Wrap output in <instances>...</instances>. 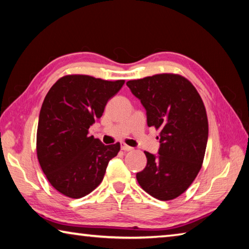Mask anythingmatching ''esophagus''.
<instances>
[{
    "label": "esophagus",
    "mask_w": 249,
    "mask_h": 249,
    "mask_svg": "<svg viewBox=\"0 0 249 249\" xmlns=\"http://www.w3.org/2000/svg\"><path fill=\"white\" fill-rule=\"evenodd\" d=\"M121 150H124V151H131L132 147L127 145V144H125V143H121Z\"/></svg>",
    "instance_id": "esophagus-1"
}]
</instances>
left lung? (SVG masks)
I'll return each mask as SVG.
<instances>
[{
	"mask_svg": "<svg viewBox=\"0 0 249 249\" xmlns=\"http://www.w3.org/2000/svg\"><path fill=\"white\" fill-rule=\"evenodd\" d=\"M127 86L144 107L147 125L160 131L158 154L144 152L147 163L137 174L138 182L156 199H175L193 184L206 153L209 129L202 99L177 74H156Z\"/></svg>",
	"mask_w": 249,
	"mask_h": 249,
	"instance_id": "left-lung-1",
	"label": "left lung"
}]
</instances>
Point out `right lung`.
<instances>
[{"label": "right lung", "mask_w": 249, "mask_h": 249, "mask_svg": "<svg viewBox=\"0 0 249 249\" xmlns=\"http://www.w3.org/2000/svg\"><path fill=\"white\" fill-rule=\"evenodd\" d=\"M124 83L67 75L48 91L39 113L37 156L42 172L60 194L78 199L102 182L120 143L105 145L89 136V129Z\"/></svg>", "instance_id": "add662e5"}]
</instances>
